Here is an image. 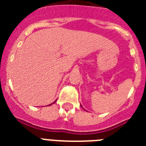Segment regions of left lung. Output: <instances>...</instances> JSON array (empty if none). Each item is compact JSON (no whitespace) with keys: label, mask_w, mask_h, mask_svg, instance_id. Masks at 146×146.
I'll return each instance as SVG.
<instances>
[{"label":"left lung","mask_w":146,"mask_h":146,"mask_svg":"<svg viewBox=\"0 0 146 146\" xmlns=\"http://www.w3.org/2000/svg\"><path fill=\"white\" fill-rule=\"evenodd\" d=\"M80 105H81V104H80ZM81 107H82V105H81ZM83 109H84V108H83ZM84 110H85V109H84ZM85 111H86V110H85Z\"/></svg>","instance_id":"8db88e82"}]
</instances>
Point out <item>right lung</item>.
Segmentation results:
<instances>
[{"mask_svg":"<svg viewBox=\"0 0 146 146\" xmlns=\"http://www.w3.org/2000/svg\"><path fill=\"white\" fill-rule=\"evenodd\" d=\"M56 101H57V100H55V101H54V102H53V103H51V104H49V105H51V104H54V103H55V102H56ZM49 105H48V106H49Z\"/></svg>","mask_w":146,"mask_h":146,"instance_id":"obj_1","label":"right lung"}]
</instances>
